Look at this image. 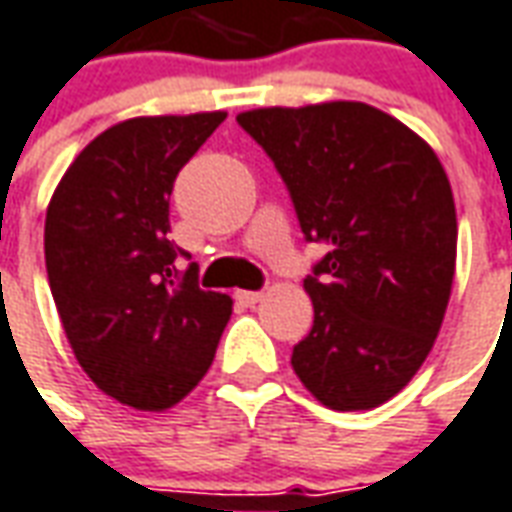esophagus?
Listing matches in <instances>:
<instances>
[{
  "label": "esophagus",
  "mask_w": 512,
  "mask_h": 512,
  "mask_svg": "<svg viewBox=\"0 0 512 512\" xmlns=\"http://www.w3.org/2000/svg\"><path fill=\"white\" fill-rule=\"evenodd\" d=\"M235 299H238V302H241V305H246V307H255L257 302H260V299H263V293H260V291H238V293H235Z\"/></svg>",
  "instance_id": "1"
}]
</instances>
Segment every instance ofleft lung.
Wrapping results in <instances>:
<instances>
[{
  "instance_id": "obj_1",
  "label": "left lung",
  "mask_w": 512,
  "mask_h": 512,
  "mask_svg": "<svg viewBox=\"0 0 512 512\" xmlns=\"http://www.w3.org/2000/svg\"><path fill=\"white\" fill-rule=\"evenodd\" d=\"M291 194L307 244L313 327L291 366L332 410H371L413 380L449 305L452 188L430 146L377 107L324 102L238 116Z\"/></svg>"
}]
</instances>
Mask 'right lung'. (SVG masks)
<instances>
[{
    "mask_svg": "<svg viewBox=\"0 0 512 512\" xmlns=\"http://www.w3.org/2000/svg\"><path fill=\"white\" fill-rule=\"evenodd\" d=\"M227 113L141 116L82 149L46 210L49 288L82 371L135 410H166L207 374L232 313L169 241L180 169Z\"/></svg>",
    "mask_w": 512,
    "mask_h": 512,
    "instance_id": "1",
    "label": "right lung"
}]
</instances>
